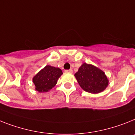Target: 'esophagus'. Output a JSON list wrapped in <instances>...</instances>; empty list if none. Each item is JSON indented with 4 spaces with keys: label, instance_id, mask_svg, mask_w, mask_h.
Instances as JSON below:
<instances>
[{
    "label": "esophagus",
    "instance_id": "esophagus-1",
    "mask_svg": "<svg viewBox=\"0 0 135 135\" xmlns=\"http://www.w3.org/2000/svg\"><path fill=\"white\" fill-rule=\"evenodd\" d=\"M65 72H66V73H73V70H72V69L65 70Z\"/></svg>",
    "mask_w": 135,
    "mask_h": 135
}]
</instances>
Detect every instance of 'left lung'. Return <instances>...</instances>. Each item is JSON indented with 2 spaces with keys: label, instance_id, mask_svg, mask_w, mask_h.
<instances>
[{
  "label": "left lung",
  "instance_id": "left-lung-1",
  "mask_svg": "<svg viewBox=\"0 0 135 135\" xmlns=\"http://www.w3.org/2000/svg\"><path fill=\"white\" fill-rule=\"evenodd\" d=\"M75 77L81 89L90 93L102 92L108 85V80L105 73L92 64H81Z\"/></svg>",
  "mask_w": 135,
  "mask_h": 135
}]
</instances>
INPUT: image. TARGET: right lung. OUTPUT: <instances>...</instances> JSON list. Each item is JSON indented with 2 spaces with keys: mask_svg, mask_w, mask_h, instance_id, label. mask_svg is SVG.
Wrapping results in <instances>:
<instances>
[{
  "mask_svg": "<svg viewBox=\"0 0 135 135\" xmlns=\"http://www.w3.org/2000/svg\"><path fill=\"white\" fill-rule=\"evenodd\" d=\"M62 71L59 68L47 65L33 78L35 89L40 93L48 92L57 84Z\"/></svg>",
  "mask_w": 135,
  "mask_h": 135,
  "instance_id": "right-lung-1",
  "label": "right lung"
}]
</instances>
